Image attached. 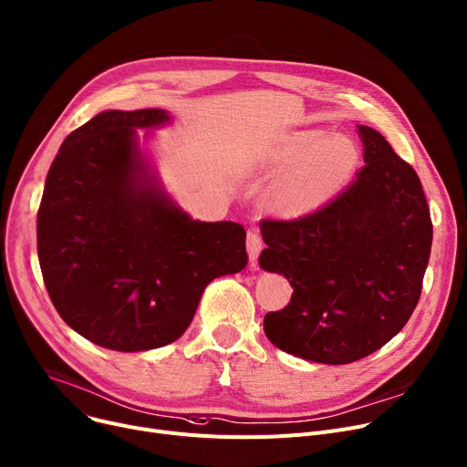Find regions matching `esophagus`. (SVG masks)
Masks as SVG:
<instances>
[{
	"instance_id": "1",
	"label": "esophagus",
	"mask_w": 467,
	"mask_h": 467,
	"mask_svg": "<svg viewBox=\"0 0 467 467\" xmlns=\"http://www.w3.org/2000/svg\"><path fill=\"white\" fill-rule=\"evenodd\" d=\"M245 247H247V254H250L252 266H255V265H257V259H259V254L263 252V238H261V234H259L255 229L247 231Z\"/></svg>"
}]
</instances>
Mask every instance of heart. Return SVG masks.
<instances>
[{
	"mask_svg": "<svg viewBox=\"0 0 467 467\" xmlns=\"http://www.w3.org/2000/svg\"><path fill=\"white\" fill-rule=\"evenodd\" d=\"M358 163L355 142L344 135L302 131L285 139L274 153L279 172L266 190V206L282 215H304L334 197Z\"/></svg>",
	"mask_w": 467,
	"mask_h": 467,
	"instance_id": "heart-1",
	"label": "heart"
}]
</instances>
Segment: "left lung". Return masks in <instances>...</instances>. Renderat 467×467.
Returning <instances> with one entry per match:
<instances>
[{
  "mask_svg": "<svg viewBox=\"0 0 467 467\" xmlns=\"http://www.w3.org/2000/svg\"><path fill=\"white\" fill-rule=\"evenodd\" d=\"M364 167L348 190L296 220L261 222L259 265L284 274L291 302L265 316L282 351L349 364L381 349L420 298L430 208L415 169L376 130L358 126Z\"/></svg>",
  "mask_w": 467,
  "mask_h": 467,
  "instance_id": "left-lung-1",
  "label": "left lung"
}]
</instances>
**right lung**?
Returning <instances> with one entry per match:
<instances>
[{"label":"right lung","mask_w":467,"mask_h":467,"mask_svg":"<svg viewBox=\"0 0 467 467\" xmlns=\"http://www.w3.org/2000/svg\"><path fill=\"white\" fill-rule=\"evenodd\" d=\"M161 109L105 110L69 133L47 174L37 254L48 296L105 349L163 348L190 327L213 277L247 265L245 231L192 220L148 169L135 130Z\"/></svg>","instance_id":"1"}]
</instances>
